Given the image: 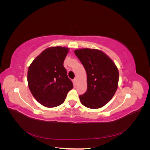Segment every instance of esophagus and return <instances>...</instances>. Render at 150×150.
Instances as JSON below:
<instances>
[{
  "instance_id": "34e87169",
  "label": "esophagus",
  "mask_w": 150,
  "mask_h": 150,
  "mask_svg": "<svg viewBox=\"0 0 150 150\" xmlns=\"http://www.w3.org/2000/svg\"><path fill=\"white\" fill-rule=\"evenodd\" d=\"M73 81H74V84L76 85L77 84V81H78V79H77V78H74Z\"/></svg>"
}]
</instances>
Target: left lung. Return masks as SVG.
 Instances as JSON below:
<instances>
[{
	"label": "left lung",
	"instance_id": "left-lung-1",
	"mask_svg": "<svg viewBox=\"0 0 150 150\" xmlns=\"http://www.w3.org/2000/svg\"><path fill=\"white\" fill-rule=\"evenodd\" d=\"M87 74L88 89L79 96L83 105L98 109L114 96L118 87L119 71L115 63L101 50L82 48L74 51Z\"/></svg>",
	"mask_w": 150,
	"mask_h": 150
}]
</instances>
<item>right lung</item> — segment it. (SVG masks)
Listing matches in <instances>:
<instances>
[{"label":"right lung","instance_id":"add662e5","mask_svg":"<svg viewBox=\"0 0 150 150\" xmlns=\"http://www.w3.org/2000/svg\"><path fill=\"white\" fill-rule=\"evenodd\" d=\"M69 48L50 47L40 53L28 68V86L34 98L47 108L64 103L73 88L63 65Z\"/></svg>","mask_w":150,"mask_h":150}]
</instances>
